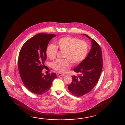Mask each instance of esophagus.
<instances>
[{"instance_id":"1","label":"esophagus","mask_w":125,"mask_h":125,"mask_svg":"<svg viewBox=\"0 0 125 125\" xmlns=\"http://www.w3.org/2000/svg\"><path fill=\"white\" fill-rule=\"evenodd\" d=\"M64 74H63V73H58L57 74V77H61V76H64Z\"/></svg>"}]
</instances>
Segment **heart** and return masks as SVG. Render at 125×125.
<instances>
[{
  "instance_id": "heart-1",
  "label": "heart",
  "mask_w": 125,
  "mask_h": 125,
  "mask_svg": "<svg viewBox=\"0 0 125 125\" xmlns=\"http://www.w3.org/2000/svg\"><path fill=\"white\" fill-rule=\"evenodd\" d=\"M56 46L49 44L46 49L47 56L54 59L58 53V48L64 51V60H57L52 63V67L57 71L64 72L71 67V62L74 65L78 64L86 58L89 51V44L84 41L71 36L62 37L56 41Z\"/></svg>"
}]
</instances>
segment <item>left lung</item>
I'll use <instances>...</instances> for the list:
<instances>
[{"instance_id":"left-lung-1","label":"left lung","mask_w":125,"mask_h":125,"mask_svg":"<svg viewBox=\"0 0 125 125\" xmlns=\"http://www.w3.org/2000/svg\"><path fill=\"white\" fill-rule=\"evenodd\" d=\"M84 35L91 39V48L86 58L73 69L79 74L72 76V83L68 85L70 92L78 97L94 88L98 83L103 68L102 51L99 44L88 35Z\"/></svg>"}]
</instances>
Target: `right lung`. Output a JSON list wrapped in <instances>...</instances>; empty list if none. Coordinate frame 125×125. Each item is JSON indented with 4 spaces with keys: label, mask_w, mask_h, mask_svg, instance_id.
Listing matches in <instances>:
<instances>
[{
    "label": "right lung",
    "mask_w": 125,
    "mask_h": 125,
    "mask_svg": "<svg viewBox=\"0 0 125 125\" xmlns=\"http://www.w3.org/2000/svg\"><path fill=\"white\" fill-rule=\"evenodd\" d=\"M56 35L39 33L27 40L19 52L18 67L24 85L33 94L42 95L51 88L57 78L55 73H42L46 60V49L48 43Z\"/></svg>",
    "instance_id": "obj_1"
}]
</instances>
